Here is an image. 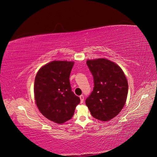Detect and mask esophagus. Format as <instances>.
<instances>
[{
    "label": "esophagus",
    "mask_w": 157,
    "mask_h": 157,
    "mask_svg": "<svg viewBox=\"0 0 157 157\" xmlns=\"http://www.w3.org/2000/svg\"><path fill=\"white\" fill-rule=\"evenodd\" d=\"M79 98L80 99V103H82L83 101H84V96H83V95H81V96H79Z\"/></svg>",
    "instance_id": "34e87169"
}]
</instances>
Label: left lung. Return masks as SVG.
Returning a JSON list of instances; mask_svg holds the SVG:
<instances>
[{
	"label": "left lung",
	"mask_w": 157,
	"mask_h": 157,
	"mask_svg": "<svg viewBox=\"0 0 157 157\" xmlns=\"http://www.w3.org/2000/svg\"><path fill=\"white\" fill-rule=\"evenodd\" d=\"M86 64L94 77L93 91L86 99L92 117L108 121L121 112L126 101L128 85L121 68L110 60H88Z\"/></svg>",
	"instance_id": "obj_1"
}]
</instances>
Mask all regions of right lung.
Returning <instances> with one entry per match:
<instances>
[{
    "label": "right lung",
    "mask_w": 157,
    "mask_h": 157,
    "mask_svg": "<svg viewBox=\"0 0 157 157\" xmlns=\"http://www.w3.org/2000/svg\"><path fill=\"white\" fill-rule=\"evenodd\" d=\"M73 65V61H53L42 67L35 79L36 106L46 118L58 124L70 120L80 101L69 82Z\"/></svg>",
    "instance_id": "1"
}]
</instances>
